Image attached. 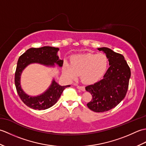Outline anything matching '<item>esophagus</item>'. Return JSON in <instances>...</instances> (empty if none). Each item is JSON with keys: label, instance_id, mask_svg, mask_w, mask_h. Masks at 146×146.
Instances as JSON below:
<instances>
[{"label": "esophagus", "instance_id": "obj_1", "mask_svg": "<svg viewBox=\"0 0 146 146\" xmlns=\"http://www.w3.org/2000/svg\"><path fill=\"white\" fill-rule=\"evenodd\" d=\"M77 88L80 90H82L83 92L85 91V86H77Z\"/></svg>", "mask_w": 146, "mask_h": 146}]
</instances>
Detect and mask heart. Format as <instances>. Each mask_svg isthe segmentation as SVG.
<instances>
[{
  "label": "heart",
  "mask_w": 146,
  "mask_h": 146,
  "mask_svg": "<svg viewBox=\"0 0 146 146\" xmlns=\"http://www.w3.org/2000/svg\"><path fill=\"white\" fill-rule=\"evenodd\" d=\"M108 58L104 54H82L71 56L70 64L65 63L63 73L68 78L73 80L80 75L82 82L92 84L98 82L105 74L108 66Z\"/></svg>",
  "instance_id": "heart-1"
}]
</instances>
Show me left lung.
<instances>
[{"label":"left lung","mask_w":146,"mask_h":146,"mask_svg":"<svg viewBox=\"0 0 146 146\" xmlns=\"http://www.w3.org/2000/svg\"><path fill=\"white\" fill-rule=\"evenodd\" d=\"M98 50L106 54L110 67L103 79L86 86L85 90L92 95L87 107L95 112H104L115 107L124 98L131 73L123 55L105 47Z\"/></svg>","instance_id":"obj_1"}]
</instances>
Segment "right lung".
I'll return each mask as SVG.
<instances>
[{
	"label": "right lung",
	"mask_w": 146,
	"mask_h": 146,
	"mask_svg": "<svg viewBox=\"0 0 146 146\" xmlns=\"http://www.w3.org/2000/svg\"><path fill=\"white\" fill-rule=\"evenodd\" d=\"M58 48L51 46L35 48H32L19 57L15 73V85L17 92L24 104L35 110H45L54 105L60 98L64 90L70 85L61 86L53 79L51 85L47 90L41 95L32 97L26 94L21 86V75L24 68L32 63H39L47 66H54V64L59 66H63V60H60L58 55Z\"/></svg>",
	"instance_id": "1"
}]
</instances>
